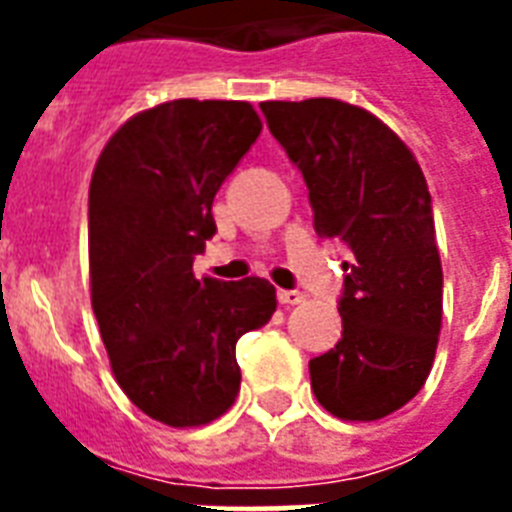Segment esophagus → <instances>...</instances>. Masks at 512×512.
I'll list each match as a JSON object with an SVG mask.
<instances>
[{
    "mask_svg": "<svg viewBox=\"0 0 512 512\" xmlns=\"http://www.w3.org/2000/svg\"><path fill=\"white\" fill-rule=\"evenodd\" d=\"M279 303L281 305H300L305 303L303 292H297V289H279Z\"/></svg>",
    "mask_w": 512,
    "mask_h": 512,
    "instance_id": "obj_1",
    "label": "esophagus"
}]
</instances>
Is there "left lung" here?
<instances>
[{"mask_svg":"<svg viewBox=\"0 0 512 512\" xmlns=\"http://www.w3.org/2000/svg\"><path fill=\"white\" fill-rule=\"evenodd\" d=\"M260 108L303 172L316 233L348 247L342 337L308 364L311 388L340 420H382L420 393L441 332L444 273L425 175L366 108L335 98Z\"/></svg>","mask_w":512,"mask_h":512,"instance_id":"obj_1","label":"left lung"}]
</instances>
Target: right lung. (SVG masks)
<instances>
[{"label":"right lung","instance_id":"add662e5","mask_svg":"<svg viewBox=\"0 0 512 512\" xmlns=\"http://www.w3.org/2000/svg\"><path fill=\"white\" fill-rule=\"evenodd\" d=\"M260 130L247 100H170L127 119L92 172V311L119 388L170 428L231 409L236 342L276 311L271 281L193 276L215 193Z\"/></svg>","mask_w":512,"mask_h":512}]
</instances>
